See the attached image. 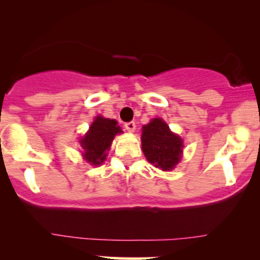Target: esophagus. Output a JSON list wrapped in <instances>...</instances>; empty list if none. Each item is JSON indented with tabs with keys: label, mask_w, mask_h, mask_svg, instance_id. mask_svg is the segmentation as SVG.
<instances>
[{
	"label": "esophagus",
	"mask_w": 260,
	"mask_h": 260,
	"mask_svg": "<svg viewBox=\"0 0 260 260\" xmlns=\"http://www.w3.org/2000/svg\"><path fill=\"white\" fill-rule=\"evenodd\" d=\"M124 127H126V129L128 131V132H134V131H136V123H134L133 121L124 123Z\"/></svg>",
	"instance_id": "34e87169"
}]
</instances>
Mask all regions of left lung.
<instances>
[{
    "mask_svg": "<svg viewBox=\"0 0 260 260\" xmlns=\"http://www.w3.org/2000/svg\"><path fill=\"white\" fill-rule=\"evenodd\" d=\"M182 148V139L172 133L161 118H154L147 126H143V153L155 168L164 171L174 169L181 159Z\"/></svg>",
    "mask_w": 260,
    "mask_h": 260,
    "instance_id": "obj_1",
    "label": "left lung"
}]
</instances>
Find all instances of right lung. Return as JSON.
<instances>
[{
  "label": "right lung",
  "instance_id": "1",
  "mask_svg": "<svg viewBox=\"0 0 260 260\" xmlns=\"http://www.w3.org/2000/svg\"><path fill=\"white\" fill-rule=\"evenodd\" d=\"M121 132L117 121L98 116L89 128V132L85 134L84 138L80 139L84 159L90 162V165L98 166L103 164L113 138Z\"/></svg>",
  "mask_w": 260,
  "mask_h": 260
}]
</instances>
